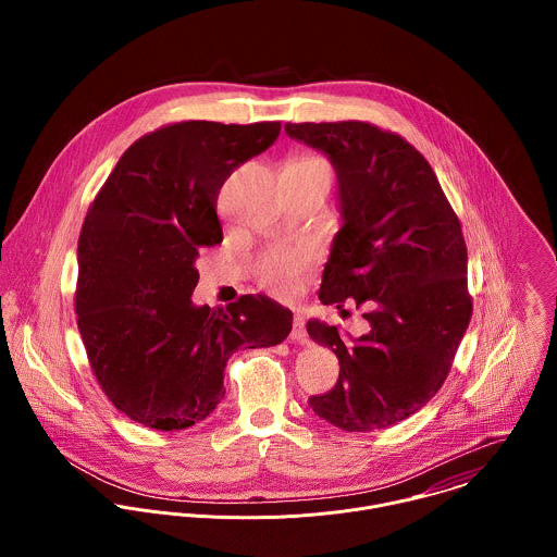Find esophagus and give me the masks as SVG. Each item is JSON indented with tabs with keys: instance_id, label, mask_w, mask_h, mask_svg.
Wrapping results in <instances>:
<instances>
[{
	"instance_id": "1",
	"label": "esophagus",
	"mask_w": 557,
	"mask_h": 557,
	"mask_svg": "<svg viewBox=\"0 0 557 557\" xmlns=\"http://www.w3.org/2000/svg\"><path fill=\"white\" fill-rule=\"evenodd\" d=\"M292 338H294L296 343H307V341H309V334H307V327H305V318H302L300 313H296V318H294Z\"/></svg>"
}]
</instances>
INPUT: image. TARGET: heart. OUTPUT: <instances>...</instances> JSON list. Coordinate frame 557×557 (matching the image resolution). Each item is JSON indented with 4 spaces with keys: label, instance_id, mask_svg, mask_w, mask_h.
Listing matches in <instances>:
<instances>
[{
    "label": "heart",
    "instance_id": "1",
    "mask_svg": "<svg viewBox=\"0 0 557 557\" xmlns=\"http://www.w3.org/2000/svg\"><path fill=\"white\" fill-rule=\"evenodd\" d=\"M309 162H321L319 159L305 157ZM307 268V257L300 252H276L272 255L263 268H261V281L268 289H272L278 296H287L298 285L302 272Z\"/></svg>",
    "mask_w": 557,
    "mask_h": 557
}]
</instances>
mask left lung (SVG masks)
<instances>
[{
  "label": "left lung",
  "instance_id": "obj_1",
  "mask_svg": "<svg viewBox=\"0 0 557 557\" xmlns=\"http://www.w3.org/2000/svg\"><path fill=\"white\" fill-rule=\"evenodd\" d=\"M285 133L323 152L338 180L343 225L319 300L367 305L371 325L354 338L307 323L341 364L336 386L309 403L338 429H386L437 395L470 325L461 223L431 164L395 133L369 122L285 124Z\"/></svg>",
  "mask_w": 557,
  "mask_h": 557
}]
</instances>
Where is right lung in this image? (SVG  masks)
Returning a JSON list of instances; mask_svg holds the SVG:
<instances>
[{
    "mask_svg": "<svg viewBox=\"0 0 557 557\" xmlns=\"http://www.w3.org/2000/svg\"><path fill=\"white\" fill-rule=\"evenodd\" d=\"M281 122H177L137 139L87 210L79 236L77 323L91 371L131 420L180 431L225 397L223 371L244 347H272L292 311L268 296L195 307L197 257L223 242L225 180L265 152Z\"/></svg>",
    "mask_w": 557,
    "mask_h": 557,
    "instance_id": "obj_1",
    "label": "right lung"
}]
</instances>
